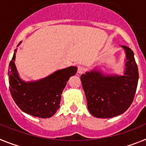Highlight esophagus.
Here are the masks:
<instances>
[{"label":"esophagus","instance_id":"34e87169","mask_svg":"<svg viewBox=\"0 0 146 146\" xmlns=\"http://www.w3.org/2000/svg\"><path fill=\"white\" fill-rule=\"evenodd\" d=\"M84 71H85V68L82 66H78V69H77V73L78 74H82L83 73H84Z\"/></svg>","mask_w":146,"mask_h":146}]
</instances>
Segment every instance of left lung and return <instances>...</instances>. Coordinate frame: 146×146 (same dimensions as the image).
Returning a JSON list of instances; mask_svg holds the SVG:
<instances>
[{
  "instance_id": "1",
  "label": "left lung",
  "mask_w": 146,
  "mask_h": 146,
  "mask_svg": "<svg viewBox=\"0 0 146 146\" xmlns=\"http://www.w3.org/2000/svg\"><path fill=\"white\" fill-rule=\"evenodd\" d=\"M126 53L124 76H104L91 71L81 76L87 106L94 117L110 118L123 113L132 104L137 87L138 68L130 48L122 45Z\"/></svg>"
}]
</instances>
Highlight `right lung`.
<instances>
[{"instance_id":"obj_1","label":"right lung","mask_w":146,"mask_h":146,"mask_svg":"<svg viewBox=\"0 0 146 146\" xmlns=\"http://www.w3.org/2000/svg\"><path fill=\"white\" fill-rule=\"evenodd\" d=\"M15 59L14 54L8 75L10 93L16 104L24 112L35 117L47 118L53 116L59 107L63 90L70 77L76 73L77 68L69 67L42 80L26 83L18 77Z\"/></svg>"}]
</instances>
